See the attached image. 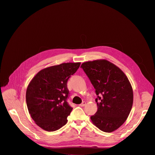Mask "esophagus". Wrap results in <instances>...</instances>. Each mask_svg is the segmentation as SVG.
Returning a JSON list of instances; mask_svg holds the SVG:
<instances>
[{"mask_svg": "<svg viewBox=\"0 0 155 155\" xmlns=\"http://www.w3.org/2000/svg\"><path fill=\"white\" fill-rule=\"evenodd\" d=\"M85 104H86V102H83L82 104H81L80 105V107H84L85 105Z\"/></svg>", "mask_w": 155, "mask_h": 155, "instance_id": "34e87169", "label": "esophagus"}]
</instances>
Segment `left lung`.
I'll use <instances>...</instances> for the list:
<instances>
[{
    "mask_svg": "<svg viewBox=\"0 0 155 155\" xmlns=\"http://www.w3.org/2000/svg\"><path fill=\"white\" fill-rule=\"evenodd\" d=\"M95 89L97 109L91 117L101 131L111 133L126 120L132 109L133 91L127 76L106 60L84 62L81 65Z\"/></svg>",
    "mask_w": 155,
    "mask_h": 155,
    "instance_id": "8db88e82",
    "label": "left lung"
}]
</instances>
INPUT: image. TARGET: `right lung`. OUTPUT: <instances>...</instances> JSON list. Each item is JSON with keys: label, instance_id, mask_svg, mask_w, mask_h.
I'll return each instance as SVG.
<instances>
[{"label": "right lung", "instance_id": "right-lung-1", "mask_svg": "<svg viewBox=\"0 0 155 155\" xmlns=\"http://www.w3.org/2000/svg\"><path fill=\"white\" fill-rule=\"evenodd\" d=\"M80 63H64L39 71L29 84L26 94L29 114L46 131H54L67 123L73 108L67 99V82Z\"/></svg>", "mask_w": 155, "mask_h": 155}]
</instances>
